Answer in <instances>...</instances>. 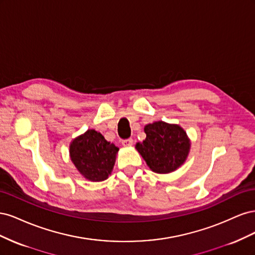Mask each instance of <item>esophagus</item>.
<instances>
[{"instance_id": "obj_1", "label": "esophagus", "mask_w": 255, "mask_h": 255, "mask_svg": "<svg viewBox=\"0 0 255 255\" xmlns=\"http://www.w3.org/2000/svg\"><path fill=\"white\" fill-rule=\"evenodd\" d=\"M132 144H133V139H130V138H128V139L122 140V145L123 146H130Z\"/></svg>"}]
</instances>
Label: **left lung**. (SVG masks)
Returning a JSON list of instances; mask_svg holds the SVG:
<instances>
[{"instance_id":"left-lung-1","label":"left lung","mask_w":255,"mask_h":255,"mask_svg":"<svg viewBox=\"0 0 255 255\" xmlns=\"http://www.w3.org/2000/svg\"><path fill=\"white\" fill-rule=\"evenodd\" d=\"M144 133L145 139L137 142L136 149L153 172L170 173L185 163L190 140L180 126L156 121L146 125Z\"/></svg>"}]
</instances>
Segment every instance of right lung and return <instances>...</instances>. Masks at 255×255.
<instances>
[{
	"instance_id": "right-lung-1",
	"label": "right lung",
	"mask_w": 255,
	"mask_h": 255,
	"mask_svg": "<svg viewBox=\"0 0 255 255\" xmlns=\"http://www.w3.org/2000/svg\"><path fill=\"white\" fill-rule=\"evenodd\" d=\"M70 158L79 172L89 181L101 182L112 173L119 151L95 129H88L70 143Z\"/></svg>"
}]
</instances>
